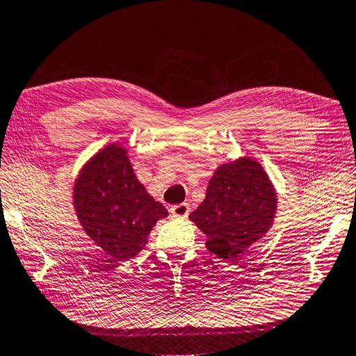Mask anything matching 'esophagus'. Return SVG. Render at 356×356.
<instances>
[{"instance_id":"1","label":"esophagus","mask_w":356,"mask_h":356,"mask_svg":"<svg viewBox=\"0 0 356 356\" xmlns=\"http://www.w3.org/2000/svg\"><path fill=\"white\" fill-rule=\"evenodd\" d=\"M189 212H191V208H189L188 203H180L176 204L171 208V213L172 217H180V218H185L189 216Z\"/></svg>"}]
</instances>
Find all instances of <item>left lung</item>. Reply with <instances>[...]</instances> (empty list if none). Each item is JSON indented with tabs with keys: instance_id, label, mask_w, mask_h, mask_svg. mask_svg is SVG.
<instances>
[{
	"instance_id": "obj_1",
	"label": "left lung",
	"mask_w": 356,
	"mask_h": 356,
	"mask_svg": "<svg viewBox=\"0 0 356 356\" xmlns=\"http://www.w3.org/2000/svg\"><path fill=\"white\" fill-rule=\"evenodd\" d=\"M276 193L261 163L250 158L220 165L206 198L189 216L208 236L206 247L220 259H234L268 232Z\"/></svg>"
}]
</instances>
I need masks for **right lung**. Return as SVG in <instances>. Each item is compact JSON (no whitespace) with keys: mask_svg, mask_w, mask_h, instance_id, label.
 Returning a JSON list of instances; mask_svg holds the SVG:
<instances>
[{"mask_svg":"<svg viewBox=\"0 0 356 356\" xmlns=\"http://www.w3.org/2000/svg\"><path fill=\"white\" fill-rule=\"evenodd\" d=\"M74 208L89 238L115 261L138 254L156 221L168 216L139 184L120 144L104 147L80 171Z\"/></svg>","mask_w":356,"mask_h":356,"instance_id":"add662e5","label":"right lung"}]
</instances>
